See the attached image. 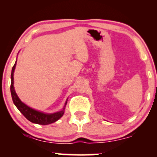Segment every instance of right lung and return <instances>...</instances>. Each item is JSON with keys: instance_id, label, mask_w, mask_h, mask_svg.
Returning <instances> with one entry per match:
<instances>
[{"instance_id": "right-lung-1", "label": "right lung", "mask_w": 157, "mask_h": 157, "mask_svg": "<svg viewBox=\"0 0 157 157\" xmlns=\"http://www.w3.org/2000/svg\"><path fill=\"white\" fill-rule=\"evenodd\" d=\"M16 66V62L15 65L13 66L12 69V74H11V86H10V90H11V94H12V98L13 100L14 104L16 105V107L17 108V109L22 113L23 116L26 117L27 120H29L30 122H33V123L36 124H40V125H48V124L53 123L58 120L63 115L64 113V109L66 107V103L67 102H66L65 103L64 108L63 109L62 111H59V112L54 113H44L40 112V111H37L35 109H32L31 108H29V106L25 105L23 102L21 101V100L19 99V97H17V94H16L15 89H14V71H15Z\"/></svg>"}]
</instances>
